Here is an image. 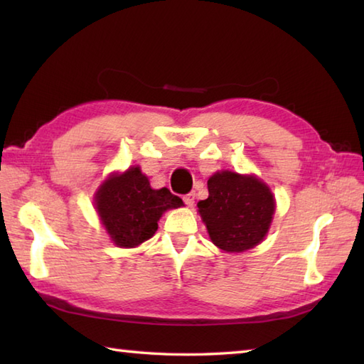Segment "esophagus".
Instances as JSON below:
<instances>
[{"label":"esophagus","instance_id":"obj_1","mask_svg":"<svg viewBox=\"0 0 364 364\" xmlns=\"http://www.w3.org/2000/svg\"><path fill=\"white\" fill-rule=\"evenodd\" d=\"M183 200H184V203H186L188 206H194V203H196V192H189V194H186L183 197Z\"/></svg>","mask_w":364,"mask_h":364}]
</instances>
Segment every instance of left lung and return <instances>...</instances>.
I'll list each match as a JSON object with an SVG mask.
<instances>
[{
  "mask_svg": "<svg viewBox=\"0 0 364 364\" xmlns=\"http://www.w3.org/2000/svg\"><path fill=\"white\" fill-rule=\"evenodd\" d=\"M208 192L197 206L214 245L241 253L264 239L275 213V198L266 183L255 175L222 170L208 180Z\"/></svg>",
  "mask_w": 364,
  "mask_h": 364,
  "instance_id": "left-lung-1",
  "label": "left lung"
}]
</instances>
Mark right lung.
<instances>
[{
    "label": "right lung",
    "instance_id": "add662e5",
    "mask_svg": "<svg viewBox=\"0 0 364 364\" xmlns=\"http://www.w3.org/2000/svg\"><path fill=\"white\" fill-rule=\"evenodd\" d=\"M183 206V200L167 188L151 189L137 166L123 173H112L95 194V210L112 242L133 249L158 230L161 215Z\"/></svg>",
    "mask_w": 364,
    "mask_h": 364
}]
</instances>
